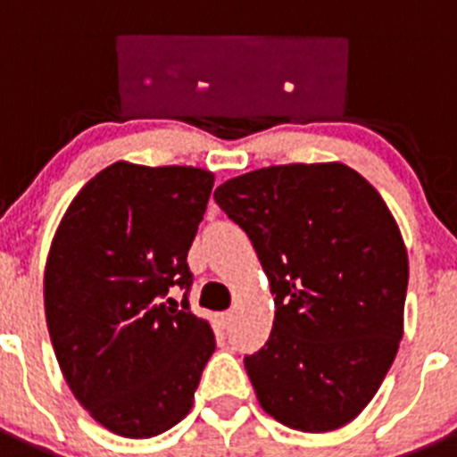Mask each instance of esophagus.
Wrapping results in <instances>:
<instances>
[{"label":"esophagus","mask_w":457,"mask_h":457,"mask_svg":"<svg viewBox=\"0 0 457 457\" xmlns=\"http://www.w3.org/2000/svg\"><path fill=\"white\" fill-rule=\"evenodd\" d=\"M220 320H221V325L224 327H228L233 322V311H224V313H221L220 316Z\"/></svg>","instance_id":"esophagus-1"}]
</instances>
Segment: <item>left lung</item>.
Segmentation results:
<instances>
[{
	"mask_svg": "<svg viewBox=\"0 0 457 457\" xmlns=\"http://www.w3.org/2000/svg\"><path fill=\"white\" fill-rule=\"evenodd\" d=\"M215 201L249 236L274 295L268 343L245 357L258 403L302 433L345 426L403 338L410 270L394 215L341 162L256 169Z\"/></svg>",
	"mask_w": 457,
	"mask_h": 457,
	"instance_id": "8db88e82",
	"label": "left lung"
}]
</instances>
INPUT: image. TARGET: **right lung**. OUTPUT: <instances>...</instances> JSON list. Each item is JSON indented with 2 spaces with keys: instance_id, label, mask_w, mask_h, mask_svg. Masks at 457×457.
<instances>
[{
  "instance_id": "add662e5",
  "label": "right lung",
  "mask_w": 457,
  "mask_h": 457,
  "mask_svg": "<svg viewBox=\"0 0 457 457\" xmlns=\"http://www.w3.org/2000/svg\"><path fill=\"white\" fill-rule=\"evenodd\" d=\"M215 176L114 162L68 205L47 253L46 318L68 386L130 439L187 417L215 334L189 311L187 252ZM186 290L181 309L168 290Z\"/></svg>"
}]
</instances>
